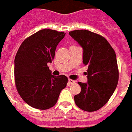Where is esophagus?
<instances>
[{
    "label": "esophagus",
    "mask_w": 132,
    "mask_h": 132,
    "mask_svg": "<svg viewBox=\"0 0 132 132\" xmlns=\"http://www.w3.org/2000/svg\"><path fill=\"white\" fill-rule=\"evenodd\" d=\"M76 83V81L74 80H72V79H69L68 80V84H75Z\"/></svg>",
    "instance_id": "34e87169"
}]
</instances>
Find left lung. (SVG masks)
<instances>
[{"label":"left lung","mask_w":132,"mask_h":132,"mask_svg":"<svg viewBox=\"0 0 132 132\" xmlns=\"http://www.w3.org/2000/svg\"><path fill=\"white\" fill-rule=\"evenodd\" d=\"M69 34L83 48V63L88 66V82H78L81 91L74 100L83 110L97 111L108 102L117 86L119 72L116 52L103 36L93 32L76 30Z\"/></svg>","instance_id":"left-lung-1"}]
</instances>
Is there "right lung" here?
I'll use <instances>...</instances> for the list:
<instances>
[{
    "label": "right lung",
    "instance_id": "1",
    "mask_svg": "<svg viewBox=\"0 0 132 132\" xmlns=\"http://www.w3.org/2000/svg\"><path fill=\"white\" fill-rule=\"evenodd\" d=\"M64 35V32L43 29L27 38L19 48L14 60L15 85L20 97L32 108H52L67 86L68 78L52 75L47 65Z\"/></svg>",
    "mask_w": 132,
    "mask_h": 132
}]
</instances>
